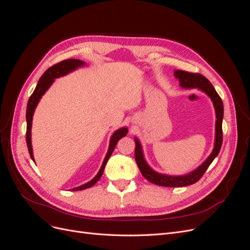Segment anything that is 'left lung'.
<instances>
[{
    "label": "left lung",
    "instance_id": "obj_1",
    "mask_svg": "<svg viewBox=\"0 0 250 250\" xmlns=\"http://www.w3.org/2000/svg\"><path fill=\"white\" fill-rule=\"evenodd\" d=\"M174 76H175L178 81L180 82L179 85L184 88H198L202 92L206 93L210 100L213 101L215 111H216V134H215V145L214 149L211 151L210 155L207 158L206 162H203L197 169L194 171L186 174V175H179V176H172V175H166V174L157 173L154 170L149 167V165L146 163L145 157L143 154V150L141 143L138 139H134L135 141V150H134V157L135 162L138 164V167L145 177L150 183H152L157 186L162 187H186L193 185L202 177L208 168V166L215 160V157L219 154V151L222 146V120H223V103L220 96L218 95L216 89L214 88L213 84L204 77L201 74L196 73H188L186 71L176 70L174 72Z\"/></svg>",
    "mask_w": 250,
    "mask_h": 250
}]
</instances>
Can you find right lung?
<instances>
[{"instance_id": "obj_1", "label": "right lung", "mask_w": 250, "mask_h": 250, "mask_svg": "<svg viewBox=\"0 0 250 250\" xmlns=\"http://www.w3.org/2000/svg\"><path fill=\"white\" fill-rule=\"evenodd\" d=\"M84 62H81L79 59H66V60H62L54 65H52L51 67L43 73L42 76L41 77V79L39 80V83L34 89L33 94L30 96L29 101H28V105H27V112H26V120H27V131H26V142H27V147L29 150V154L31 156L32 161L34 162V156H33V150H32V145H31V128H32V119H33V113L34 110L39 104L41 98L43 96V94L47 92L48 88L51 86V84L54 82L55 78H59L62 76H64V75L69 74L73 71H75L77 67H80L82 65H84ZM128 129L126 127L120 128V129L116 130L113 132V134L111 135L110 139V143H109V148L106 153V156H105L103 164L100 168V171L98 172L97 175L90 180L88 183L82 185L80 187L74 188L73 191H81V190H85V188H88L90 187H93L98 180L100 179V177L102 176L103 171L105 166H106V163L108 162L109 157L111 155V153L115 150V147L117 145V143L119 142L120 139H122L123 137L127 134Z\"/></svg>"}]
</instances>
